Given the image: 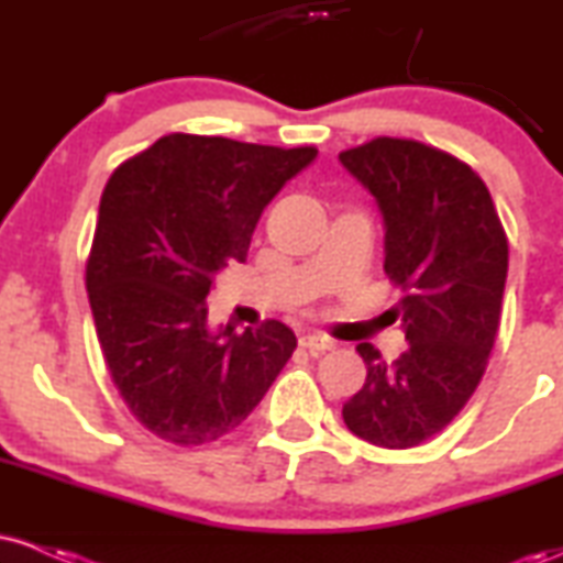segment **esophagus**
Masks as SVG:
<instances>
[{
	"instance_id": "obj_1",
	"label": "esophagus",
	"mask_w": 563,
	"mask_h": 563,
	"mask_svg": "<svg viewBox=\"0 0 563 563\" xmlns=\"http://www.w3.org/2000/svg\"><path fill=\"white\" fill-rule=\"evenodd\" d=\"M299 346L307 349L309 354H325V352H331L335 344L331 339H325V335H301Z\"/></svg>"
}]
</instances>
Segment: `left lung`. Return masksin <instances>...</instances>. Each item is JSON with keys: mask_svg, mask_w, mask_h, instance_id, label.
I'll use <instances>...</instances> for the list:
<instances>
[{"mask_svg": "<svg viewBox=\"0 0 563 563\" xmlns=\"http://www.w3.org/2000/svg\"><path fill=\"white\" fill-rule=\"evenodd\" d=\"M339 158L384 214V273L402 288L389 314L410 341L391 363L357 346L367 378L341 416L365 442L407 450L439 434L487 371L508 238L479 174L434 145L376 137Z\"/></svg>", "mask_w": 563, "mask_h": 563, "instance_id": "obj_1", "label": "left lung"}]
</instances>
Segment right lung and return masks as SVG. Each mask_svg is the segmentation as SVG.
I'll return each instance as SVG.
<instances>
[{
	"label": "right lung",
	"mask_w": 563,
	"mask_h": 563,
	"mask_svg": "<svg viewBox=\"0 0 563 563\" xmlns=\"http://www.w3.org/2000/svg\"><path fill=\"white\" fill-rule=\"evenodd\" d=\"M318 156L174 132L124 161L100 198L87 294L129 412L179 448L217 442L262 402L296 349L277 320L209 328L214 275L245 262L264 206Z\"/></svg>",
	"instance_id": "add662e5"
}]
</instances>
